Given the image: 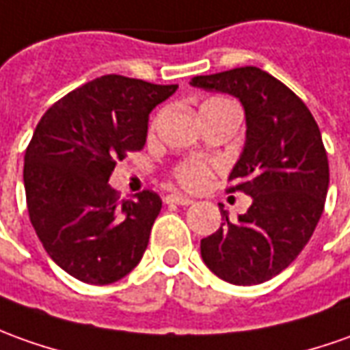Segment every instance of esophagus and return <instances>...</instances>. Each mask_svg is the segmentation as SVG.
<instances>
[{
	"label": "esophagus",
	"mask_w": 350,
	"mask_h": 350,
	"mask_svg": "<svg viewBox=\"0 0 350 350\" xmlns=\"http://www.w3.org/2000/svg\"><path fill=\"white\" fill-rule=\"evenodd\" d=\"M166 203H174V205H191L193 203V199H189L187 195L182 193H170L166 195Z\"/></svg>",
	"instance_id": "1"
}]
</instances>
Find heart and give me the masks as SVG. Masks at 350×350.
<instances>
[{
  "mask_svg": "<svg viewBox=\"0 0 350 350\" xmlns=\"http://www.w3.org/2000/svg\"><path fill=\"white\" fill-rule=\"evenodd\" d=\"M178 180L185 185V187H203L208 180V168H206L205 163L201 161H189V163H184V165L178 168Z\"/></svg>",
  "mask_w": 350,
  "mask_h": 350,
  "instance_id": "heart-1",
  "label": "heart"
}]
</instances>
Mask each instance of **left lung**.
Instances as JSON below:
<instances>
[{
    "instance_id": "1",
    "label": "left lung",
    "mask_w": 350,
    "mask_h": 350,
    "mask_svg": "<svg viewBox=\"0 0 350 350\" xmlns=\"http://www.w3.org/2000/svg\"><path fill=\"white\" fill-rule=\"evenodd\" d=\"M189 84L234 95L245 111V145L230 191L253 199L249 211L201 239L208 270L234 285L268 282L305 249L324 213L329 166L314 116L297 95L256 66L195 76Z\"/></svg>"
}]
</instances>
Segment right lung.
Listing matches in <instances>:
<instances>
[{
    "label": "right lung",
    "mask_w": 350,
    "mask_h": 350,
    "mask_svg": "<svg viewBox=\"0 0 350 350\" xmlns=\"http://www.w3.org/2000/svg\"><path fill=\"white\" fill-rule=\"evenodd\" d=\"M178 85L107 75L59 99L25 155V191L36 234L66 274L107 285L142 260L163 201L142 191L116 201V161L144 149L149 113Z\"/></svg>",
    "instance_id": "add662e5"
}]
</instances>
